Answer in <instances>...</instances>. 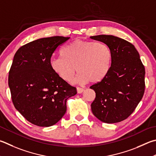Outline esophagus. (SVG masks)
Masks as SVG:
<instances>
[{
  "label": "esophagus",
  "instance_id": "34e87169",
  "mask_svg": "<svg viewBox=\"0 0 156 156\" xmlns=\"http://www.w3.org/2000/svg\"><path fill=\"white\" fill-rule=\"evenodd\" d=\"M77 89L78 93H82L84 90L83 88H80V87H77V89Z\"/></svg>",
  "mask_w": 156,
  "mask_h": 156
}]
</instances>
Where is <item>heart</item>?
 <instances>
[{"label":"heart","mask_w":156,"mask_h":156,"mask_svg":"<svg viewBox=\"0 0 156 156\" xmlns=\"http://www.w3.org/2000/svg\"><path fill=\"white\" fill-rule=\"evenodd\" d=\"M60 56L50 59L51 69L62 80L69 83L74 77L81 83H97L109 72L112 55L110 48L101 42L76 40L66 45Z\"/></svg>","instance_id":"b5f03b06"}]
</instances>
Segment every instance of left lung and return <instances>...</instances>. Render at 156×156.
I'll return each mask as SVG.
<instances>
[{"label":"left lung","mask_w":156,"mask_h":156,"mask_svg":"<svg viewBox=\"0 0 156 156\" xmlns=\"http://www.w3.org/2000/svg\"><path fill=\"white\" fill-rule=\"evenodd\" d=\"M90 38L106 44L112 55L107 76L90 87L95 92L92 112L102 122H120L134 112L143 98L145 67L134 45L125 39L108 35Z\"/></svg>","instance_id":"1"}]
</instances>
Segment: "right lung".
<instances>
[{"instance_id":"1","label":"right lung","mask_w":156,"mask_h":156,"mask_svg":"<svg viewBox=\"0 0 156 156\" xmlns=\"http://www.w3.org/2000/svg\"><path fill=\"white\" fill-rule=\"evenodd\" d=\"M69 39H38L20 48L14 55L8 80L11 99L16 110L35 126L56 124L66 114L67 99L77 93L50 66L56 48Z\"/></svg>"}]
</instances>
